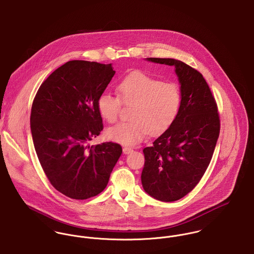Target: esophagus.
I'll use <instances>...</instances> for the list:
<instances>
[{
    "mask_svg": "<svg viewBox=\"0 0 254 254\" xmlns=\"http://www.w3.org/2000/svg\"><path fill=\"white\" fill-rule=\"evenodd\" d=\"M132 151L133 150L130 147H124L123 148V152H124V154H126V155H127V154H129V153H131Z\"/></svg>",
    "mask_w": 254,
    "mask_h": 254,
    "instance_id": "obj_1",
    "label": "esophagus"
}]
</instances>
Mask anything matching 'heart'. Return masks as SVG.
I'll use <instances>...</instances> for the list:
<instances>
[{
    "label": "heart",
    "mask_w": 254,
    "mask_h": 254,
    "mask_svg": "<svg viewBox=\"0 0 254 254\" xmlns=\"http://www.w3.org/2000/svg\"><path fill=\"white\" fill-rule=\"evenodd\" d=\"M118 95L103 92L98 98V112L108 123L118 119L121 105H132L130 122L107 130L108 137L120 144L132 146L141 142L149 132L160 134L176 120L182 103L179 87L162 82L141 71L127 75L117 86Z\"/></svg>",
    "instance_id": "heart-1"
}]
</instances>
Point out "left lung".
Segmentation results:
<instances>
[{"label":"left lung","mask_w":254,"mask_h":254,"mask_svg":"<svg viewBox=\"0 0 254 254\" xmlns=\"http://www.w3.org/2000/svg\"><path fill=\"white\" fill-rule=\"evenodd\" d=\"M146 61L175 66L181 85L182 103L176 120L151 147L143 149V190L157 200L171 202L187 195L201 180L219 137V114L199 71L175 59Z\"/></svg>","instance_id":"left-lung-1"}]
</instances>
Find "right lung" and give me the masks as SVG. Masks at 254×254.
I'll use <instances>...</instances> for the list:
<instances>
[{
  "instance_id": "obj_1",
  "label": "right lung",
  "mask_w": 254,
  "mask_h": 254,
  "mask_svg": "<svg viewBox=\"0 0 254 254\" xmlns=\"http://www.w3.org/2000/svg\"><path fill=\"white\" fill-rule=\"evenodd\" d=\"M115 72L112 64L69 61L52 72L33 100L37 157L52 186L69 198L102 192L123 152L118 143L88 144L103 129L97 101Z\"/></svg>"
}]
</instances>
